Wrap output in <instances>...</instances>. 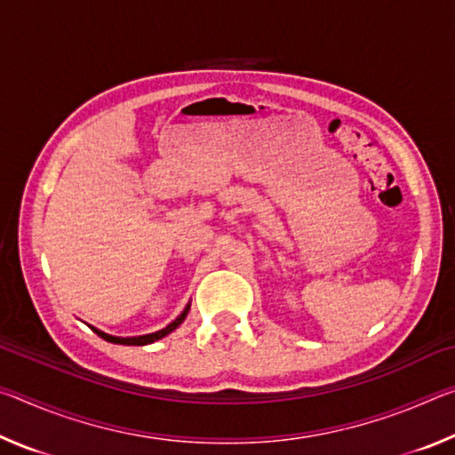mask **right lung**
I'll return each instance as SVG.
<instances>
[{
  "label": "right lung",
  "instance_id": "obj_1",
  "mask_svg": "<svg viewBox=\"0 0 455 455\" xmlns=\"http://www.w3.org/2000/svg\"><path fill=\"white\" fill-rule=\"evenodd\" d=\"M188 309H190V305H187V309H184V311L179 315V317H176V319L171 323V325H166L164 329L156 331V333H148V335H140V337H114V335L104 333V331H100V329H96V327H92V331H94V333H98V337H102L104 341L116 343V345H148V343L158 341V339L166 337L168 333H172V331H174L176 327H179L184 319H187Z\"/></svg>",
  "mask_w": 455,
  "mask_h": 455
}]
</instances>
